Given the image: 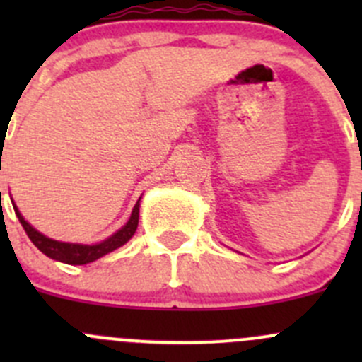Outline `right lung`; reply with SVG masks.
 I'll return each instance as SVG.
<instances>
[{
    "label": "right lung",
    "mask_w": 362,
    "mask_h": 362,
    "mask_svg": "<svg viewBox=\"0 0 362 362\" xmlns=\"http://www.w3.org/2000/svg\"><path fill=\"white\" fill-rule=\"evenodd\" d=\"M13 210H16L17 218L23 224L25 235L29 236L35 247L40 252L47 255L50 259H56V261L66 262V264H87V262H93L96 259L103 257L108 252L119 249L124 243L129 242L131 236L134 235L138 228V214H140V199L134 204L133 211H131V217L127 221V224L122 229H119L117 233H113L110 238H107L105 242L96 243V245H80V243H64L57 242V240L47 238L42 233L36 231L35 228H31V224L24 221V217L21 215V211L17 210V206L13 204Z\"/></svg>",
    "instance_id": "add662e5"
}]
</instances>
